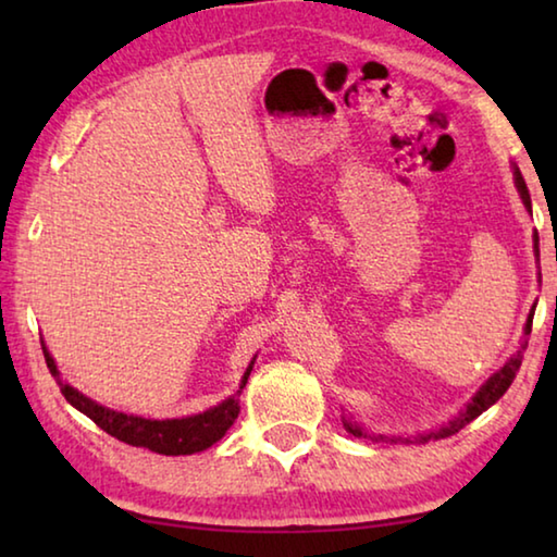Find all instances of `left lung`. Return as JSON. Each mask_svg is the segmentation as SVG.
Segmentation results:
<instances>
[{"instance_id":"obj_1","label":"left lung","mask_w":557,"mask_h":557,"mask_svg":"<svg viewBox=\"0 0 557 557\" xmlns=\"http://www.w3.org/2000/svg\"><path fill=\"white\" fill-rule=\"evenodd\" d=\"M513 178H516L518 194H521V199H523V206H525L528 211H531V194H528V186H525V182H523L521 172H518V166H513ZM533 250H535V258H539V256H541V252H539V233L533 235ZM531 324H533V312L528 314L525 334H531ZM525 346H528V342H523L521 348H518V351H516L511 358H508V361L504 363V369H498V371L492 375V379H488V381L482 385V388L476 391L474 398H471V403H467V408L461 410L455 420H449L447 425H442L440 430L428 432V435H420V437H414V440H418V442H428V440H442V437L455 435V432H459L461 428L469 425V422L474 420V418H479V414H482L484 410L492 408V405L508 391V385L513 383L518 369H521ZM344 428H346V432H351L354 437H363V440H373V442H400V440H403V437L369 435V432H363V428L358 425V422H354V420H344ZM405 442H410V440L405 437Z\"/></svg>"}]
</instances>
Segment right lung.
Here are the masks:
<instances>
[{
    "label": "right lung",
    "mask_w": 557,
    "mask_h": 557,
    "mask_svg": "<svg viewBox=\"0 0 557 557\" xmlns=\"http://www.w3.org/2000/svg\"><path fill=\"white\" fill-rule=\"evenodd\" d=\"M44 348V358L46 366H49L51 375L55 383L61 385L63 398L69 400L75 410H81L83 414L96 422L100 430H106L108 435L117 437L120 442H127L132 447H145L152 449L157 455H169V457H178V455H194V451H203L211 445H215L228 428L235 422L240 412V393L248 383V375L252 371V358L248 369H245L243 379H240V388L231 395L228 400H223L215 405V408L199 412V414H188V418H174V420H149V418H137V414H127V412H117L110 410L106 405H100L96 400H90L88 395H83L73 388V385L63 383L59 369H55L53 356L49 354V348L41 342Z\"/></svg>",
    "instance_id": "right-lung-1"
}]
</instances>
